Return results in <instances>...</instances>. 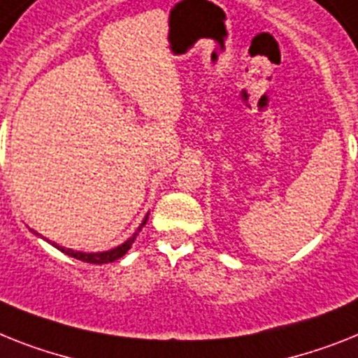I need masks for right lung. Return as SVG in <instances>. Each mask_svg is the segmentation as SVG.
Returning a JSON list of instances; mask_svg holds the SVG:
<instances>
[{
	"instance_id": "add662e5",
	"label": "right lung",
	"mask_w": 358,
	"mask_h": 358,
	"mask_svg": "<svg viewBox=\"0 0 358 358\" xmlns=\"http://www.w3.org/2000/svg\"><path fill=\"white\" fill-rule=\"evenodd\" d=\"M147 218H149V213H147L145 218H143V220H142L140 227H138V229L134 231L133 236H129V238L125 240L123 244L116 245V248L109 249V251H100V253H83V251H74V249L63 248V245L56 244V242H52V240H47L43 235H40L38 231H34V229H31V231H32V233H34V235H38V236H41V238H43V240H47V242H49L50 245H54V248H56V249H59L62 253L69 255V257H72V258H76V260H82V262H87V264H109V262H114V260H118V258H122L123 255L127 253L129 249H131V245H133L134 240H136L138 233H140L143 225L147 224Z\"/></svg>"
}]
</instances>
